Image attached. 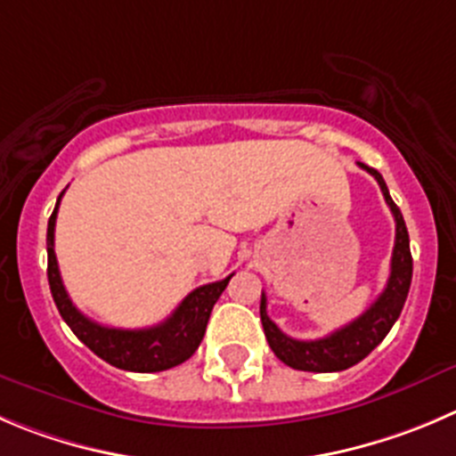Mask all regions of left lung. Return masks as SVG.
<instances>
[{
	"label": "left lung",
	"instance_id": "1",
	"mask_svg": "<svg viewBox=\"0 0 456 456\" xmlns=\"http://www.w3.org/2000/svg\"><path fill=\"white\" fill-rule=\"evenodd\" d=\"M362 170L370 172L380 185L385 201H387L389 210H392L394 221H396V241H394L392 253V271H389V280L385 290L379 296V300L370 306L362 315L354 320V322L345 324L338 331L329 333V336L318 338V340H296V338L286 336L277 329V324L268 318L266 314V296L262 293V305H259V315H262L264 333H266L268 346L273 354L280 358L284 365L293 367L300 371H318V374H327V371H342L354 367L355 362H361L362 358L371 354L376 346L383 342L389 329L401 315L403 305L407 300L411 284V253H410V235H407L405 221H403L401 210L396 203L389 197V190L385 185L380 172L374 167H367L365 163H358Z\"/></svg>",
	"mask_w": 456,
	"mask_h": 456
}]
</instances>
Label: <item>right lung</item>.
<instances>
[{
  "label": "right lung",
  "instance_id": "right-lung-1",
  "mask_svg": "<svg viewBox=\"0 0 456 456\" xmlns=\"http://www.w3.org/2000/svg\"><path fill=\"white\" fill-rule=\"evenodd\" d=\"M60 199L55 203V210L49 219L46 228V253H49V286L55 306L64 322L71 327V331L94 351L98 358H102L110 365L125 371H138V374H151V371H166L170 367L181 365L197 351L201 345L203 333H206L208 320H210L212 306L219 300L224 289L228 286L232 275L221 281L203 284L194 289L167 320H163L156 327L147 329H114L102 327L86 318L85 314L73 306L71 297L67 296V289L60 277L58 259H55L53 241H55V216H58Z\"/></svg>",
  "mask_w": 456,
  "mask_h": 456
}]
</instances>
